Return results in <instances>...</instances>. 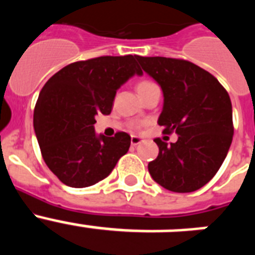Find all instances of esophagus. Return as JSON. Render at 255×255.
<instances>
[{
	"label": "esophagus",
	"mask_w": 255,
	"mask_h": 255,
	"mask_svg": "<svg viewBox=\"0 0 255 255\" xmlns=\"http://www.w3.org/2000/svg\"><path fill=\"white\" fill-rule=\"evenodd\" d=\"M141 143V138L136 136V135H131V144L132 145H138Z\"/></svg>",
	"instance_id": "obj_1"
}]
</instances>
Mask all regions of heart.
I'll return each instance as SVG.
<instances>
[{"instance_id":"obj_1","label":"heart","mask_w":255,"mask_h":255,"mask_svg":"<svg viewBox=\"0 0 255 255\" xmlns=\"http://www.w3.org/2000/svg\"><path fill=\"white\" fill-rule=\"evenodd\" d=\"M153 85H155V84H153L152 82H148V80H141V82H139L138 84H136V91H138V93H141V92L147 91L148 88L153 87Z\"/></svg>"}]
</instances>
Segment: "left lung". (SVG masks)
<instances>
[{"label": "left lung", "mask_w": 255, "mask_h": 255, "mask_svg": "<svg viewBox=\"0 0 255 255\" xmlns=\"http://www.w3.org/2000/svg\"><path fill=\"white\" fill-rule=\"evenodd\" d=\"M163 92L158 125L176 132V143L157 138L159 153L148 163L157 184L175 193L204 186L220 170L234 135L230 96L215 76L190 61L136 56Z\"/></svg>", "instance_id": "1"}]
</instances>
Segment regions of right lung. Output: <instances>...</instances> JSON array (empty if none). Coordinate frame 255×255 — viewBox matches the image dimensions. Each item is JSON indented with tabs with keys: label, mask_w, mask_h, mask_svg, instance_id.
Returning a JSON list of instances; mask_svg holds the SVG:
<instances>
[{
	"label": "right lung",
	"mask_w": 255,
	"mask_h": 255,
	"mask_svg": "<svg viewBox=\"0 0 255 255\" xmlns=\"http://www.w3.org/2000/svg\"><path fill=\"white\" fill-rule=\"evenodd\" d=\"M136 56H102L76 61L55 74L40 91L34 130L49 170L71 188H87L107 177L128 153L129 134L97 136L96 116L110 115L116 91L141 75Z\"/></svg>",
	"instance_id": "right-lung-1"
}]
</instances>
